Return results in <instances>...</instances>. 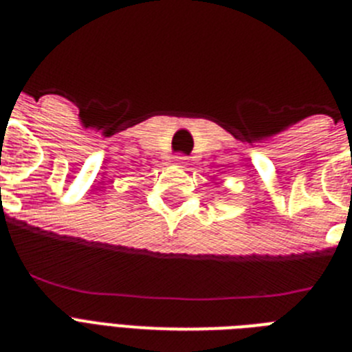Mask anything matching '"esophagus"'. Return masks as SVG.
<instances>
[{
  "label": "esophagus",
  "mask_w": 352,
  "mask_h": 352,
  "mask_svg": "<svg viewBox=\"0 0 352 352\" xmlns=\"http://www.w3.org/2000/svg\"><path fill=\"white\" fill-rule=\"evenodd\" d=\"M186 160H188V158H186L185 155H176V157H174V162H176V164H179V166H185Z\"/></svg>",
  "instance_id": "34e87169"
}]
</instances>
